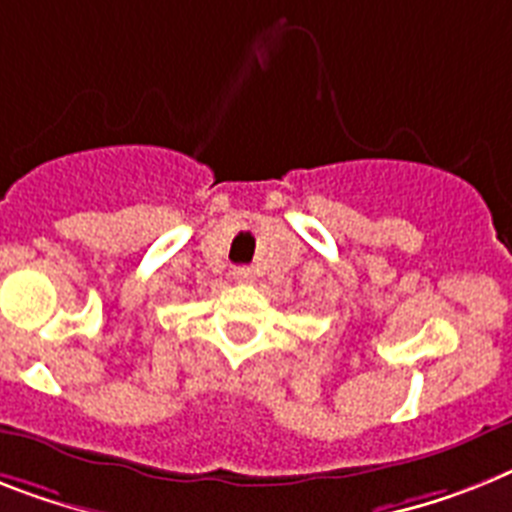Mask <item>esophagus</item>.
<instances>
[{
	"label": "esophagus",
	"instance_id": "34e87169",
	"mask_svg": "<svg viewBox=\"0 0 512 512\" xmlns=\"http://www.w3.org/2000/svg\"><path fill=\"white\" fill-rule=\"evenodd\" d=\"M234 281L236 283H252L255 281V270L249 268V265H239V268H234Z\"/></svg>",
	"mask_w": 512,
	"mask_h": 512
}]
</instances>
